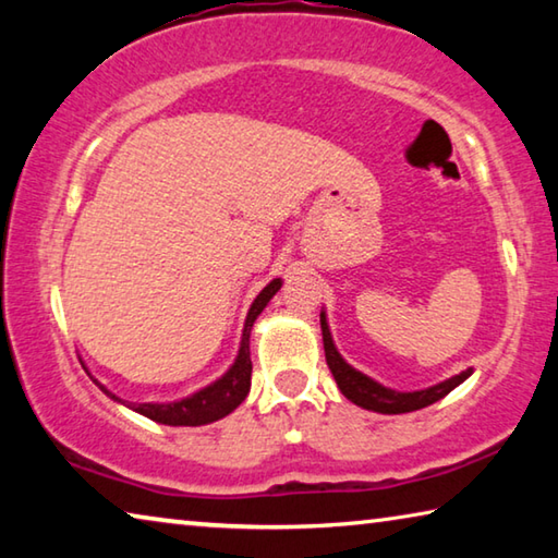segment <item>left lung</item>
<instances>
[{"instance_id":"left-lung-1","label":"left lung","mask_w":558,"mask_h":558,"mask_svg":"<svg viewBox=\"0 0 558 558\" xmlns=\"http://www.w3.org/2000/svg\"><path fill=\"white\" fill-rule=\"evenodd\" d=\"M319 327H323L327 366L335 376L339 391H342L349 401L362 405V409H366V411L393 415V413H411V411L426 409V405L440 401L442 396H448L452 389H456V386H460L468 379V376H472V369H465L436 386H428V389L396 391V389H389V386L374 381L372 376H366L359 369H354L352 364H347V359L339 354L332 332H329L325 310L319 313Z\"/></svg>"}]
</instances>
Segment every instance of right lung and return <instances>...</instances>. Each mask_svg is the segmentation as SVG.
<instances>
[{
	"mask_svg": "<svg viewBox=\"0 0 558 558\" xmlns=\"http://www.w3.org/2000/svg\"><path fill=\"white\" fill-rule=\"evenodd\" d=\"M280 286H282V280L272 278L268 286L258 292L256 300H253V305L243 323L239 354H235L233 364L229 366V372H226L221 379L211 381L209 386H204V389H199V391H194L192 396H184V399L167 401V403H130V401H122L120 396L112 393L108 386H102L98 379H93V381H96L98 389L106 396H110L112 401L128 405V409H132L140 415H145V418H149V421L162 423V426H206V423L223 418V415H229L231 411L239 409L245 396H248V391H251V372H253L251 329H253V323L258 319V315L272 300V295L280 290Z\"/></svg>",
	"mask_w": 558,
	"mask_h": 558,
	"instance_id": "1",
	"label": "right lung"
}]
</instances>
